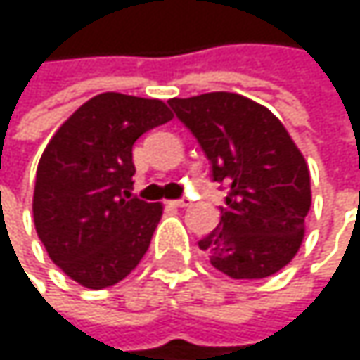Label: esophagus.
<instances>
[{"label":"esophagus","mask_w":360,"mask_h":360,"mask_svg":"<svg viewBox=\"0 0 360 360\" xmlns=\"http://www.w3.org/2000/svg\"><path fill=\"white\" fill-rule=\"evenodd\" d=\"M171 204L177 206V208H185V206H189V200L187 198H181V200H173Z\"/></svg>","instance_id":"1"}]
</instances>
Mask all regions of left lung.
I'll use <instances>...</instances> for the list:
<instances>
[{
  "mask_svg": "<svg viewBox=\"0 0 360 360\" xmlns=\"http://www.w3.org/2000/svg\"><path fill=\"white\" fill-rule=\"evenodd\" d=\"M171 108L195 135L212 177L229 185L221 223L200 248L231 279L281 271L304 240L311 210L309 165L269 108L229 91L173 98Z\"/></svg>",
  "mask_w": 360,
  "mask_h": 360,
  "instance_id": "8db88e82",
  "label": "left lung"
}]
</instances>
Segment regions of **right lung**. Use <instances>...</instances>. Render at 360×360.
Instances as JSON below:
<instances>
[{
    "mask_svg": "<svg viewBox=\"0 0 360 360\" xmlns=\"http://www.w3.org/2000/svg\"><path fill=\"white\" fill-rule=\"evenodd\" d=\"M171 118L162 100L108 91L75 110L45 146L33 191L37 236L83 288L122 281L150 248L162 204L131 195L133 143Z\"/></svg>",
    "mask_w": 360,
    "mask_h": 360,
    "instance_id": "right-lung-1",
    "label": "right lung"
}]
</instances>
